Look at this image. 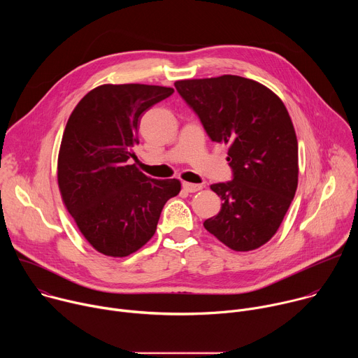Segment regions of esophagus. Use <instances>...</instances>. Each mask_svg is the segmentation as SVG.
<instances>
[{"instance_id":"obj_1","label":"esophagus","mask_w":358,"mask_h":358,"mask_svg":"<svg viewBox=\"0 0 358 358\" xmlns=\"http://www.w3.org/2000/svg\"><path fill=\"white\" fill-rule=\"evenodd\" d=\"M182 188L187 192H196L199 189H202V184H192V182H182Z\"/></svg>"}]
</instances>
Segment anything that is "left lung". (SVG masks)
Masks as SVG:
<instances>
[{"label":"left lung","mask_w":358,"mask_h":358,"mask_svg":"<svg viewBox=\"0 0 358 358\" xmlns=\"http://www.w3.org/2000/svg\"><path fill=\"white\" fill-rule=\"evenodd\" d=\"M174 86L210 138L229 147L234 180L211 185L222 207L203 228L232 250L261 248L279 229L297 188V138L286 106L269 87L235 75Z\"/></svg>","instance_id":"1"}]
</instances>
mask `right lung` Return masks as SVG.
<instances>
[{"label":"right lung","mask_w":358,"mask_h":358,"mask_svg":"<svg viewBox=\"0 0 358 358\" xmlns=\"http://www.w3.org/2000/svg\"><path fill=\"white\" fill-rule=\"evenodd\" d=\"M155 85H100L71 113L58 156V185L66 210L100 253L124 258L157 229L164 203L181 182L155 180L136 164L141 113L173 94Z\"/></svg>","instance_id":"obj_1"}]
</instances>
